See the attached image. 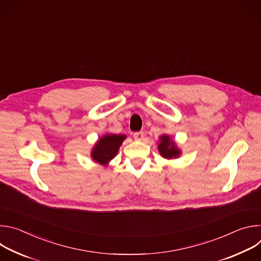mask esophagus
Returning a JSON list of instances; mask_svg holds the SVG:
<instances>
[{
	"mask_svg": "<svg viewBox=\"0 0 261 261\" xmlns=\"http://www.w3.org/2000/svg\"><path fill=\"white\" fill-rule=\"evenodd\" d=\"M133 137L135 140H142L144 137V134H143V132H135L133 134Z\"/></svg>",
	"mask_w": 261,
	"mask_h": 261,
	"instance_id": "esophagus-1",
	"label": "esophagus"
}]
</instances>
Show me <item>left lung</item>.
<instances>
[{
    "instance_id": "left-lung-1",
    "label": "left lung",
    "mask_w": 261,
    "mask_h": 261,
    "mask_svg": "<svg viewBox=\"0 0 261 261\" xmlns=\"http://www.w3.org/2000/svg\"><path fill=\"white\" fill-rule=\"evenodd\" d=\"M158 150L161 156L166 159L177 158L180 154V150L177 148L174 141L171 140L170 137L165 134L160 136V143L158 145Z\"/></svg>"
}]
</instances>
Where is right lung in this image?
I'll list each match as a JSON object with an SVG mask.
<instances>
[{"instance_id": "right-lung-1", "label": "right lung", "mask_w": 261, "mask_h": 261, "mask_svg": "<svg viewBox=\"0 0 261 261\" xmlns=\"http://www.w3.org/2000/svg\"><path fill=\"white\" fill-rule=\"evenodd\" d=\"M125 139L126 135L124 134H105L96 142L91 153V157L95 162L107 165L111 159L116 157Z\"/></svg>"}]
</instances>
